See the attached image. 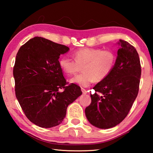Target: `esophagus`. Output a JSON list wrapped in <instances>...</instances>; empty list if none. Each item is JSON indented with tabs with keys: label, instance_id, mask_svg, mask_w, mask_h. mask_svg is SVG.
Returning <instances> with one entry per match:
<instances>
[{
	"label": "esophagus",
	"instance_id": "obj_1",
	"mask_svg": "<svg viewBox=\"0 0 153 153\" xmlns=\"http://www.w3.org/2000/svg\"><path fill=\"white\" fill-rule=\"evenodd\" d=\"M82 93H83V94H87V93H88L87 90L84 89V88H82Z\"/></svg>",
	"mask_w": 153,
	"mask_h": 153
}]
</instances>
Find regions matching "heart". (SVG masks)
Segmentation results:
<instances>
[{"label": "heart", "instance_id": "heart-1", "mask_svg": "<svg viewBox=\"0 0 153 153\" xmlns=\"http://www.w3.org/2000/svg\"><path fill=\"white\" fill-rule=\"evenodd\" d=\"M73 57L74 61L67 56H61L59 60V67L67 76L75 75L82 68L83 73L70 79L71 83L82 87L107 78L116 60L113 51L92 48L79 49L73 53Z\"/></svg>", "mask_w": 153, "mask_h": 153}]
</instances>
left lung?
<instances>
[{
    "mask_svg": "<svg viewBox=\"0 0 153 153\" xmlns=\"http://www.w3.org/2000/svg\"><path fill=\"white\" fill-rule=\"evenodd\" d=\"M117 56L107 78L93 88L92 102L85 109L89 122L97 128L108 129L120 123L128 115L139 90L141 65L132 45L120 40ZM97 92H99V96Z\"/></svg>",
    "mask_w": 153,
    "mask_h": 153,
    "instance_id": "1",
    "label": "left lung"
}]
</instances>
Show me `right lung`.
Here are the masks:
<instances>
[{
	"mask_svg": "<svg viewBox=\"0 0 153 153\" xmlns=\"http://www.w3.org/2000/svg\"><path fill=\"white\" fill-rule=\"evenodd\" d=\"M69 48L42 37L28 40L18 51L13 67L15 95L31 122L44 128L62 123L67 108L82 92L67 83L59 65ZM61 89L64 91L60 92Z\"/></svg>",
	"mask_w": 153,
	"mask_h": 153,
	"instance_id": "add662e5",
	"label": "right lung"
}]
</instances>
